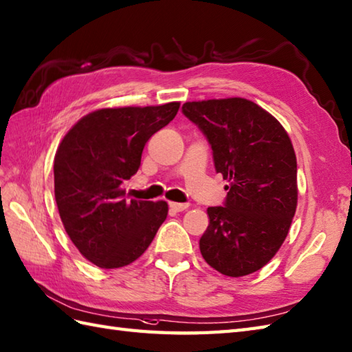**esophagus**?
<instances>
[{
	"label": "esophagus",
	"mask_w": 352,
	"mask_h": 352,
	"mask_svg": "<svg viewBox=\"0 0 352 352\" xmlns=\"http://www.w3.org/2000/svg\"><path fill=\"white\" fill-rule=\"evenodd\" d=\"M169 207L173 208L174 211H184L187 207H189V204H182V202H169Z\"/></svg>",
	"instance_id": "esophagus-1"
}]
</instances>
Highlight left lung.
<instances>
[{
    "mask_svg": "<svg viewBox=\"0 0 352 352\" xmlns=\"http://www.w3.org/2000/svg\"><path fill=\"white\" fill-rule=\"evenodd\" d=\"M182 109L206 135L216 170L230 182L223 207L207 210L202 258L225 276L255 273L280 249L296 214L291 139L272 113L241 97L187 102Z\"/></svg>",
    "mask_w": 352,
    "mask_h": 352,
    "instance_id": "left-lung-1",
    "label": "left lung"
}]
</instances>
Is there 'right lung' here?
I'll return each mask as SVG.
<instances>
[{"mask_svg":"<svg viewBox=\"0 0 352 352\" xmlns=\"http://www.w3.org/2000/svg\"><path fill=\"white\" fill-rule=\"evenodd\" d=\"M178 108L173 102L99 109L63 138L54 159L55 201L65 232L94 265L132 264L165 222V201L127 199L121 184L138 173L146 141Z\"/></svg>","mask_w":352,"mask_h":352,"instance_id":"obj_1","label":"right lung"}]
</instances>
